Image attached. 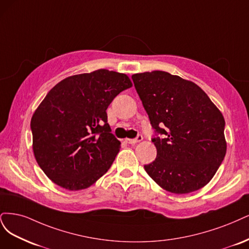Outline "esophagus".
Segmentation results:
<instances>
[{"mask_svg":"<svg viewBox=\"0 0 249 249\" xmlns=\"http://www.w3.org/2000/svg\"><path fill=\"white\" fill-rule=\"evenodd\" d=\"M142 140V134H138V136H136L135 139H127V140H126V142L130 143V145H134V143L141 142Z\"/></svg>","mask_w":249,"mask_h":249,"instance_id":"esophagus-1","label":"esophagus"}]
</instances>
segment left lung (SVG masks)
<instances>
[{
  "mask_svg": "<svg viewBox=\"0 0 249 249\" xmlns=\"http://www.w3.org/2000/svg\"><path fill=\"white\" fill-rule=\"evenodd\" d=\"M131 78L154 129L157 155L146 172L173 194L204 187L227 152L220 110L197 85L178 75L155 70Z\"/></svg>",
  "mask_w": 249,
  "mask_h": 249,
  "instance_id": "8db88e82",
  "label": "left lung"
}]
</instances>
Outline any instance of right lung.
<instances>
[{
    "mask_svg": "<svg viewBox=\"0 0 249 249\" xmlns=\"http://www.w3.org/2000/svg\"><path fill=\"white\" fill-rule=\"evenodd\" d=\"M132 86L107 69L69 76L47 93L31 120L37 163L57 185L88 188L106 174L121 142L111 133L107 109Z\"/></svg>",
    "mask_w": 249,
    "mask_h": 249,
    "instance_id": "right-lung-1",
    "label": "right lung"
}]
</instances>
